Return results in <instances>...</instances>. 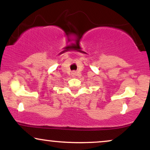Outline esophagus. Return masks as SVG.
<instances>
[{
	"instance_id": "1",
	"label": "esophagus",
	"mask_w": 150,
	"mask_h": 150,
	"mask_svg": "<svg viewBox=\"0 0 150 150\" xmlns=\"http://www.w3.org/2000/svg\"><path fill=\"white\" fill-rule=\"evenodd\" d=\"M76 75H77V73H76V72H75V71H73V72H72V73H71V76L73 77H75V76H76Z\"/></svg>"
}]
</instances>
